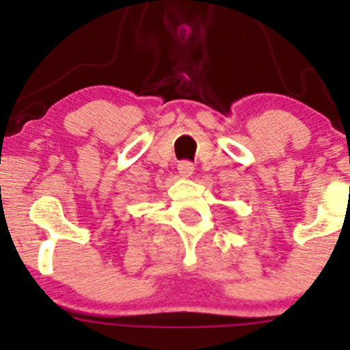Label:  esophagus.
Returning a JSON list of instances; mask_svg holds the SVG:
<instances>
[{
	"mask_svg": "<svg viewBox=\"0 0 350 350\" xmlns=\"http://www.w3.org/2000/svg\"><path fill=\"white\" fill-rule=\"evenodd\" d=\"M178 171H179V174L183 176V178H191V176L194 174V164L189 163V161L179 163Z\"/></svg>",
	"mask_w": 350,
	"mask_h": 350,
	"instance_id": "1",
	"label": "esophagus"
}]
</instances>
